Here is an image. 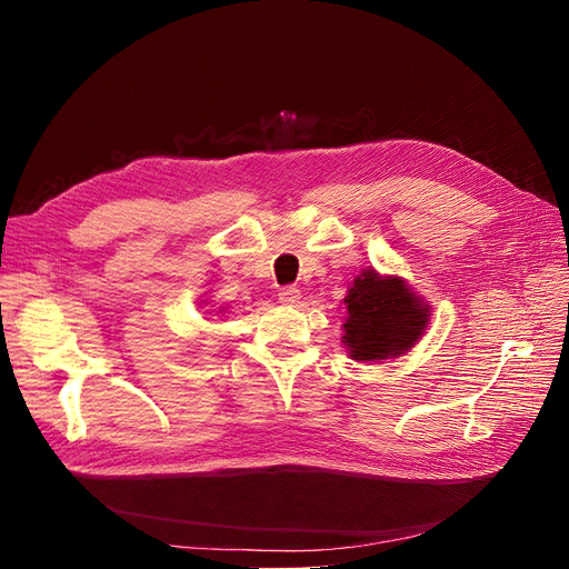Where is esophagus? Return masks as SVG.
Masks as SVG:
<instances>
[{"label": "esophagus", "mask_w": 569, "mask_h": 569, "mask_svg": "<svg viewBox=\"0 0 569 569\" xmlns=\"http://www.w3.org/2000/svg\"><path fill=\"white\" fill-rule=\"evenodd\" d=\"M279 300L283 305H295L297 300H300V290H297L295 286H286V288L279 290Z\"/></svg>", "instance_id": "esophagus-1"}]
</instances>
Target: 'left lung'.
<instances>
[{
    "mask_svg": "<svg viewBox=\"0 0 569 569\" xmlns=\"http://www.w3.org/2000/svg\"><path fill=\"white\" fill-rule=\"evenodd\" d=\"M343 343L352 360L376 362L415 346L429 322V307L399 279H380L373 269L355 279L346 295Z\"/></svg>",
    "mask_w": 569,
    "mask_h": 569,
    "instance_id": "1",
    "label": "left lung"
}]
</instances>
